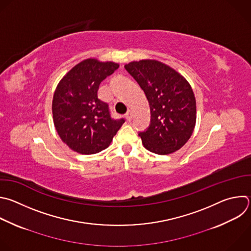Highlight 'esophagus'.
<instances>
[{
    "mask_svg": "<svg viewBox=\"0 0 251 251\" xmlns=\"http://www.w3.org/2000/svg\"><path fill=\"white\" fill-rule=\"evenodd\" d=\"M132 117H133V113L131 110H128V112L125 114V118L127 119V121H131L132 120Z\"/></svg>",
    "mask_w": 251,
    "mask_h": 251,
    "instance_id": "1",
    "label": "esophagus"
}]
</instances>
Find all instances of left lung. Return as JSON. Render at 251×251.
<instances>
[{
  "instance_id": "left-lung-1",
  "label": "left lung",
  "mask_w": 251,
  "mask_h": 251,
  "mask_svg": "<svg viewBox=\"0 0 251 251\" xmlns=\"http://www.w3.org/2000/svg\"><path fill=\"white\" fill-rule=\"evenodd\" d=\"M124 67L150 104V126L139 133L144 147L157 154H169L182 148L196 123V100L189 82L175 69L156 60L133 61Z\"/></svg>"
}]
</instances>
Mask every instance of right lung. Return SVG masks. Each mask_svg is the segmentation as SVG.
Wrapping results in <instances>:
<instances>
[{"instance_id":"add662e5","label":"right lung","mask_w":251,"mask_h":251,"mask_svg":"<svg viewBox=\"0 0 251 251\" xmlns=\"http://www.w3.org/2000/svg\"><path fill=\"white\" fill-rule=\"evenodd\" d=\"M119 65L86 59L72 68L60 80L52 101L55 128L62 141L81 154H93L108 148L125 122L113 119L109 106L99 99L100 82Z\"/></svg>"}]
</instances>
